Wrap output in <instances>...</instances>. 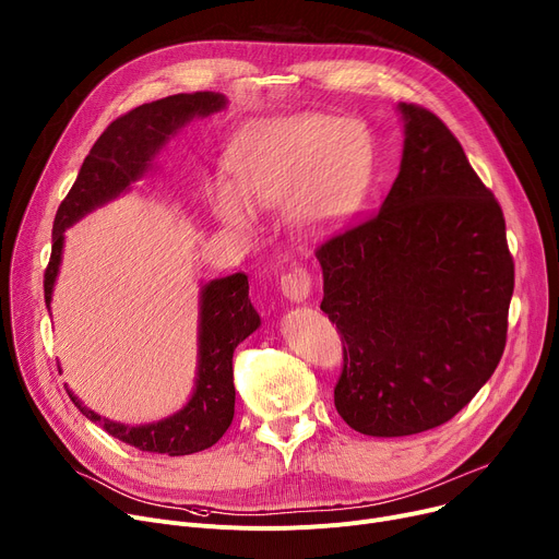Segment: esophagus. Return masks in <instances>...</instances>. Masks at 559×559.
Here are the masks:
<instances>
[{
    "label": "esophagus",
    "instance_id": "esophagus-1",
    "mask_svg": "<svg viewBox=\"0 0 559 559\" xmlns=\"http://www.w3.org/2000/svg\"><path fill=\"white\" fill-rule=\"evenodd\" d=\"M312 289L310 272L304 265H294L287 274L281 276V292L287 301L304 304Z\"/></svg>",
    "mask_w": 559,
    "mask_h": 559
}]
</instances>
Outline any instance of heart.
<instances>
[{
    "label": "heart",
    "mask_w": 559,
    "mask_h": 559,
    "mask_svg": "<svg viewBox=\"0 0 559 559\" xmlns=\"http://www.w3.org/2000/svg\"><path fill=\"white\" fill-rule=\"evenodd\" d=\"M231 181L211 189L222 225L255 227V209L285 202L287 219L301 231H325L361 204L373 175V141L355 119L287 117L258 121L234 139L227 153Z\"/></svg>",
    "instance_id": "1"
}]
</instances>
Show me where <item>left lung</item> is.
<instances>
[{
    "mask_svg": "<svg viewBox=\"0 0 559 559\" xmlns=\"http://www.w3.org/2000/svg\"><path fill=\"white\" fill-rule=\"evenodd\" d=\"M397 111L402 159L382 209L317 249L321 310L346 342L334 406L378 438L452 420L492 378L514 289L501 206L461 143L429 109Z\"/></svg>",
    "mask_w": 559,
    "mask_h": 559,
    "instance_id": "left-lung-1",
    "label": "left lung"
}]
</instances>
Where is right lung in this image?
I'll return each mask as SVG.
<instances>
[{
  "mask_svg": "<svg viewBox=\"0 0 559 559\" xmlns=\"http://www.w3.org/2000/svg\"><path fill=\"white\" fill-rule=\"evenodd\" d=\"M227 103V96L215 92L175 94L139 105L107 126L53 219V247L45 272L49 310L62 263L64 231L94 209L132 191V186L153 170L157 155L183 126L211 117L213 111L225 109ZM258 325L260 314L249 301V281L242 272L209 281L200 289L195 389L177 414L147 425H123L92 412L73 391L67 393L85 418L141 452L186 456L209 450L234 420V350Z\"/></svg>",
  "mask_w": 559,
  "mask_h": 559,
  "instance_id": "right-lung-1",
  "label": "right lung"
}]
</instances>
